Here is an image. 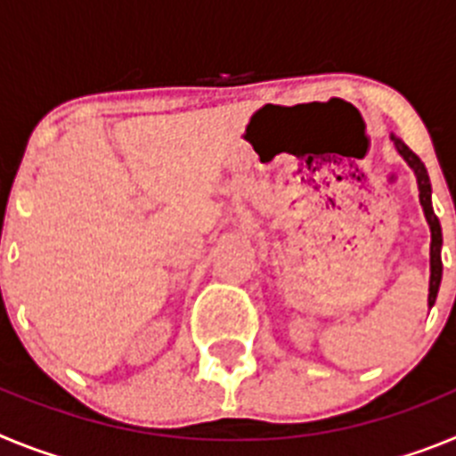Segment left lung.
<instances>
[{
    "label": "left lung",
    "mask_w": 456,
    "mask_h": 456,
    "mask_svg": "<svg viewBox=\"0 0 456 456\" xmlns=\"http://www.w3.org/2000/svg\"><path fill=\"white\" fill-rule=\"evenodd\" d=\"M395 148L404 157L409 167L416 171V178H418V187H420V203L422 209H425V216H427V224L432 228V278H429V308L434 305L436 301V294H438V285H441V273H443V263H441V247H443V235H441V224H438V216L434 215V208H432V184H429V175H427V168L425 164L420 162V157L416 152L411 151L406 143H402L400 139H395Z\"/></svg>",
    "instance_id": "8db88e82"
}]
</instances>
